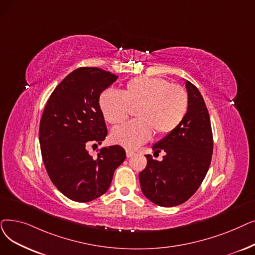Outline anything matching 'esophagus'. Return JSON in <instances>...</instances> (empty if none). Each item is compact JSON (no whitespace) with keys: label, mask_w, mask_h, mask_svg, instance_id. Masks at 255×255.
<instances>
[{"label":"esophagus","mask_w":255,"mask_h":255,"mask_svg":"<svg viewBox=\"0 0 255 255\" xmlns=\"http://www.w3.org/2000/svg\"><path fill=\"white\" fill-rule=\"evenodd\" d=\"M134 154V152L133 151H131V150H127L126 151V156L129 158V157H131L132 156V155H133Z\"/></svg>","instance_id":"1"}]
</instances>
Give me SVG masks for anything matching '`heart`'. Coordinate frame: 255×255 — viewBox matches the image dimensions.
I'll list each match as a JSON object with an SVG mask.
<instances>
[{
  "instance_id": "heart-1",
  "label": "heart",
  "mask_w": 255,
  "mask_h": 255,
  "mask_svg": "<svg viewBox=\"0 0 255 255\" xmlns=\"http://www.w3.org/2000/svg\"><path fill=\"white\" fill-rule=\"evenodd\" d=\"M99 105L104 119L113 125L123 123L130 107H137V119L115 128L112 133L118 145L135 149L151 138L153 130L157 135H165L178 127L189 109V97L165 79L137 77L128 81L122 93L104 91Z\"/></svg>"
}]
</instances>
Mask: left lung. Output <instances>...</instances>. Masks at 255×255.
Wrapping results in <instances>:
<instances>
[{
  "label": "left lung",
  "instance_id": "8db88e82",
  "mask_svg": "<svg viewBox=\"0 0 255 255\" xmlns=\"http://www.w3.org/2000/svg\"><path fill=\"white\" fill-rule=\"evenodd\" d=\"M189 109L174 131L152 149L165 153L161 161L146 155L147 167L139 173L142 194L156 205L172 207L190 199L202 183L213 155V132L203 98L198 88L185 81Z\"/></svg>",
  "mask_w": 255,
  "mask_h": 255
}]
</instances>
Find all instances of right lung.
I'll list each match as a JSON object with an SVG mask.
<instances>
[{
  "label": "right lung",
  "mask_w": 255,
  "mask_h": 255,
  "mask_svg": "<svg viewBox=\"0 0 255 255\" xmlns=\"http://www.w3.org/2000/svg\"><path fill=\"white\" fill-rule=\"evenodd\" d=\"M118 76L98 68L77 69L56 86L39 125L42 160L54 185L76 202L103 195L115 170L126 158L119 145L102 147L96 158L87 147H98L107 135L99 105L101 93Z\"/></svg>",
  "instance_id": "add662e5"
}]
</instances>
